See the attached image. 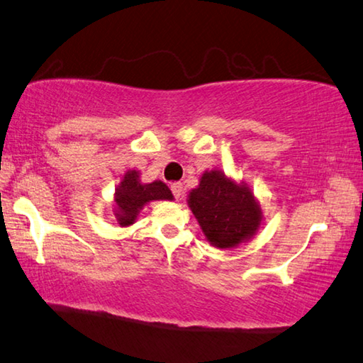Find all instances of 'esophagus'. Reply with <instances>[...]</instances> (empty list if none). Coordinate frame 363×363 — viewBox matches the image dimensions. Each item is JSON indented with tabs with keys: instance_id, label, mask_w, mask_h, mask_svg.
Listing matches in <instances>:
<instances>
[{
	"instance_id": "34e87169",
	"label": "esophagus",
	"mask_w": 363,
	"mask_h": 363,
	"mask_svg": "<svg viewBox=\"0 0 363 363\" xmlns=\"http://www.w3.org/2000/svg\"><path fill=\"white\" fill-rule=\"evenodd\" d=\"M170 189H172V193H174V196H175L177 199H182V196H183V183H180V182L172 183Z\"/></svg>"
}]
</instances>
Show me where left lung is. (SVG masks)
<instances>
[{
    "mask_svg": "<svg viewBox=\"0 0 363 363\" xmlns=\"http://www.w3.org/2000/svg\"><path fill=\"white\" fill-rule=\"evenodd\" d=\"M188 206L213 247L236 249L249 242L263 223V212L252 188L221 169L206 170L188 194Z\"/></svg>",
    "mask_w": 363,
    "mask_h": 363,
    "instance_id": "8db88e82",
    "label": "left lung"
}]
</instances>
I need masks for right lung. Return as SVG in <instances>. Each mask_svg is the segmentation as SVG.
Instances as JSON below:
<instances>
[{
    "label": "right lung",
    "instance_id": "right-lung-1",
    "mask_svg": "<svg viewBox=\"0 0 363 363\" xmlns=\"http://www.w3.org/2000/svg\"><path fill=\"white\" fill-rule=\"evenodd\" d=\"M152 201H174V194L164 182L155 180L143 183L140 180V170H125L121 177L119 185L114 189L113 212L119 226H132L143 207Z\"/></svg>",
    "mask_w": 363,
    "mask_h": 363
}]
</instances>
